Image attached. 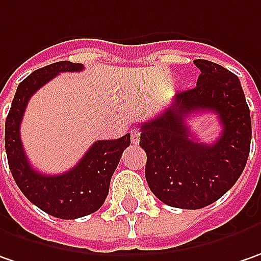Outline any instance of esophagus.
Segmentation results:
<instances>
[{
  "label": "esophagus",
  "mask_w": 261,
  "mask_h": 261,
  "mask_svg": "<svg viewBox=\"0 0 261 261\" xmlns=\"http://www.w3.org/2000/svg\"><path fill=\"white\" fill-rule=\"evenodd\" d=\"M139 142H140V131L134 128V130H131V143L139 144Z\"/></svg>",
  "instance_id": "esophagus-1"
}]
</instances>
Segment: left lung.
Instances as JSON below:
<instances>
[{
    "instance_id": "left-lung-1",
    "label": "left lung",
    "mask_w": 261,
    "mask_h": 261,
    "mask_svg": "<svg viewBox=\"0 0 261 261\" xmlns=\"http://www.w3.org/2000/svg\"><path fill=\"white\" fill-rule=\"evenodd\" d=\"M194 89L178 92L156 118L140 124L147 154L146 181L165 204L196 210L215 203L243 174L251 143L250 108L240 79L219 64L196 60ZM216 112L222 125L216 142L194 139L185 122L194 112Z\"/></svg>"
}]
</instances>
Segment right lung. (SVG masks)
I'll return each instance as SVG.
<instances>
[{
  "label": "right lung",
  "mask_w": 261,
  "mask_h": 261,
  "mask_svg": "<svg viewBox=\"0 0 261 261\" xmlns=\"http://www.w3.org/2000/svg\"><path fill=\"white\" fill-rule=\"evenodd\" d=\"M82 70L83 64L60 61L33 71L18 85L6 119L7 159L16 184L35 206L60 219H77L100 209L121 154L130 146V134L95 142L79 164L58 175H45L32 168L20 139L29 99L60 73Z\"/></svg>",
  "instance_id": "1"
}]
</instances>
